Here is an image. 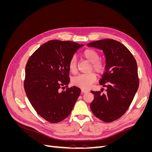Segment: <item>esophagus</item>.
<instances>
[{"mask_svg": "<svg viewBox=\"0 0 152 152\" xmlns=\"http://www.w3.org/2000/svg\"><path fill=\"white\" fill-rule=\"evenodd\" d=\"M88 91H89V90H87V89H81L82 93H87Z\"/></svg>", "mask_w": 152, "mask_h": 152, "instance_id": "esophagus-1", "label": "esophagus"}]
</instances>
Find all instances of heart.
<instances>
[{"label": "heart", "instance_id": "obj_1", "mask_svg": "<svg viewBox=\"0 0 152 152\" xmlns=\"http://www.w3.org/2000/svg\"><path fill=\"white\" fill-rule=\"evenodd\" d=\"M83 56L91 63L89 70H94L98 75H102L104 72L105 63L99 59L98 53L93 49H86L83 53ZM68 67L70 71L75 73L77 71V61L75 56H72L68 63ZM96 74L94 72H91L87 74H82L73 77L72 79V83L77 87L82 89H88L91 85L96 80Z\"/></svg>", "mask_w": 152, "mask_h": 152}]
</instances>
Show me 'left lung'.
Segmentation results:
<instances>
[{
    "label": "left lung",
    "mask_w": 152,
    "mask_h": 152,
    "mask_svg": "<svg viewBox=\"0 0 152 152\" xmlns=\"http://www.w3.org/2000/svg\"><path fill=\"white\" fill-rule=\"evenodd\" d=\"M102 49L106 68L99 84L107 87L91 92L94 99L90 108L94 115L104 122L116 121L126 112L139 87L135 58L125 45L113 39H102L87 44Z\"/></svg>",
    "instance_id": "8db88e82"
}]
</instances>
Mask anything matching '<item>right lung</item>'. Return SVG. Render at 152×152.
Wrapping results in <instances>:
<instances>
[{
	"label": "right lung",
	"mask_w": 152,
	"mask_h": 152,
	"mask_svg": "<svg viewBox=\"0 0 152 152\" xmlns=\"http://www.w3.org/2000/svg\"><path fill=\"white\" fill-rule=\"evenodd\" d=\"M82 46L71 41L50 40L37 49L26 63V94L36 112L49 122L66 118L80 94L79 87H68V84L69 61Z\"/></svg>",
	"instance_id": "right-lung-1"
}]
</instances>
